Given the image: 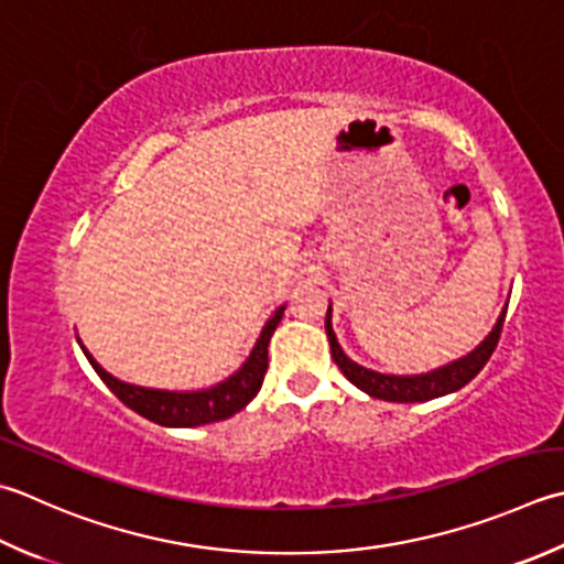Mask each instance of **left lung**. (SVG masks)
Listing matches in <instances>:
<instances>
[{
  "label": "left lung",
  "instance_id": "obj_1",
  "mask_svg": "<svg viewBox=\"0 0 564 564\" xmlns=\"http://www.w3.org/2000/svg\"><path fill=\"white\" fill-rule=\"evenodd\" d=\"M329 307L325 317V329L329 339V349H333V359L345 377L361 389L364 393L373 395V399L391 401V403H421V401H433L437 395H445L452 391H459L462 386H467L477 373L484 369V364L489 361L494 355L496 345H499L501 329H503V317L501 313L499 323L491 329V335L481 341V345L467 355L465 359L452 361L443 369H435L430 373H421V377H389V373H379L371 369L359 367L357 361H351L341 347L337 345V337L333 333V323H329Z\"/></svg>",
  "mask_w": 564,
  "mask_h": 564
}]
</instances>
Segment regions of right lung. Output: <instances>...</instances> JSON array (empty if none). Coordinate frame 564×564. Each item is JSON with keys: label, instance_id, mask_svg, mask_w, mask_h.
Returning a JSON list of instances; mask_svg holds the SVG:
<instances>
[{"label": "right lung", "instance_id": "right-lung-1", "mask_svg": "<svg viewBox=\"0 0 564 564\" xmlns=\"http://www.w3.org/2000/svg\"><path fill=\"white\" fill-rule=\"evenodd\" d=\"M283 317V307L273 313V317L267 323V327L261 329V337L257 341V347L249 355L237 373L223 383L213 386V389L205 391H156V389H141V386H131L124 381H117L115 377L99 367V364L90 357L83 345L85 357L90 359L93 369L99 373V379L107 383V389L112 391L117 399L124 403L131 411L147 417L151 423H159L165 427H195V425H207V423H217V421H227L229 415H235L241 411L253 395L259 393L263 377H267L269 369V339L273 335V329L279 327Z\"/></svg>", "mask_w": 564, "mask_h": 564}]
</instances>
